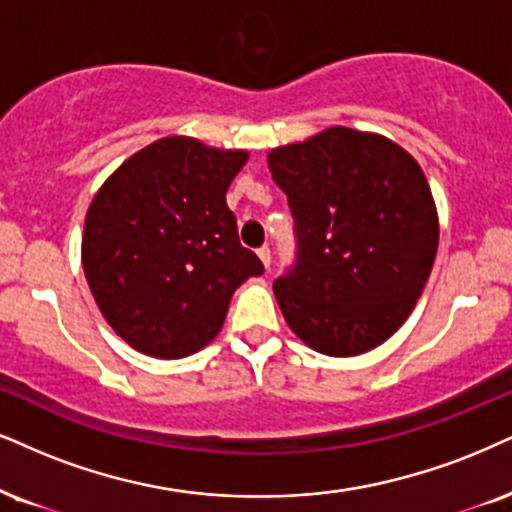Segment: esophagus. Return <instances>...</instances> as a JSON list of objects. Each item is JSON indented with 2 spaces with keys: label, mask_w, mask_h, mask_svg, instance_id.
Listing matches in <instances>:
<instances>
[{
  "label": "esophagus",
  "mask_w": 512,
  "mask_h": 512,
  "mask_svg": "<svg viewBox=\"0 0 512 512\" xmlns=\"http://www.w3.org/2000/svg\"><path fill=\"white\" fill-rule=\"evenodd\" d=\"M256 254H258V258H261L263 266L270 268V246H261V249H258Z\"/></svg>",
  "instance_id": "obj_1"
}]
</instances>
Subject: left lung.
I'll list each match as a JSON object with an SVG mask.
<instances>
[{
  "instance_id": "1",
  "label": "left lung",
  "mask_w": 512,
  "mask_h": 512,
  "mask_svg": "<svg viewBox=\"0 0 512 512\" xmlns=\"http://www.w3.org/2000/svg\"><path fill=\"white\" fill-rule=\"evenodd\" d=\"M294 216L296 258L273 292L325 356H358L406 323L425 289L439 218L418 161L375 132L327 128L268 154Z\"/></svg>"
}]
</instances>
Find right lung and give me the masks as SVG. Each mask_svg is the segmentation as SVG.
Segmentation results:
<instances>
[{"label":"right lung","mask_w":512,"mask_h":512,"mask_svg":"<svg viewBox=\"0 0 512 512\" xmlns=\"http://www.w3.org/2000/svg\"><path fill=\"white\" fill-rule=\"evenodd\" d=\"M249 154L163 137L94 194L82 270L118 337L154 358H185L225 323L232 294L263 273L237 237L225 194Z\"/></svg>","instance_id":"obj_1"}]
</instances>
